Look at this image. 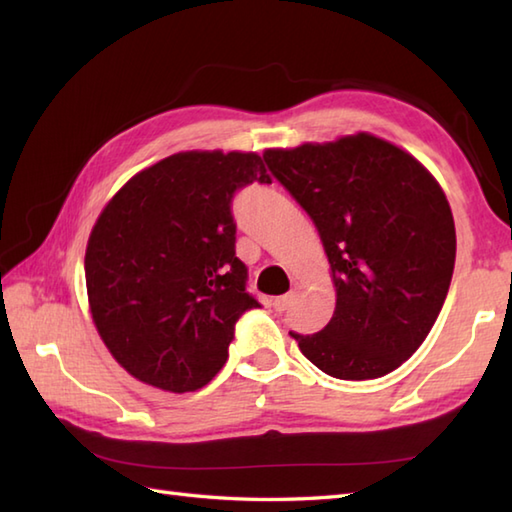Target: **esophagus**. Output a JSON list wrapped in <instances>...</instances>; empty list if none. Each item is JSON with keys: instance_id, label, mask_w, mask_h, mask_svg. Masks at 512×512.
Here are the masks:
<instances>
[{"instance_id": "34e87169", "label": "esophagus", "mask_w": 512, "mask_h": 512, "mask_svg": "<svg viewBox=\"0 0 512 512\" xmlns=\"http://www.w3.org/2000/svg\"><path fill=\"white\" fill-rule=\"evenodd\" d=\"M297 299H299V288H292V290L288 292V295L275 299V308H277L279 312H281V310H288Z\"/></svg>"}]
</instances>
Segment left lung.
<instances>
[{
	"label": "left lung",
	"mask_w": 512,
	"mask_h": 512,
	"mask_svg": "<svg viewBox=\"0 0 512 512\" xmlns=\"http://www.w3.org/2000/svg\"><path fill=\"white\" fill-rule=\"evenodd\" d=\"M273 176L317 224L336 308L301 354L341 380L394 372L427 339L455 266L440 182L409 151L367 132L264 151Z\"/></svg>",
	"instance_id": "left-lung-1"
}]
</instances>
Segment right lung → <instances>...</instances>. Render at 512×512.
Wrapping results in <instances>:
<instances>
[{"label": "right lung", "mask_w": 512, "mask_h": 512, "mask_svg": "<svg viewBox=\"0 0 512 512\" xmlns=\"http://www.w3.org/2000/svg\"><path fill=\"white\" fill-rule=\"evenodd\" d=\"M270 182L255 151H178L138 171L85 248L94 328L129 376L171 394L209 385L259 303L235 257L233 193Z\"/></svg>", "instance_id": "add662e5"}]
</instances>
